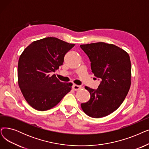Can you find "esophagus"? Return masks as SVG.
I'll list each match as a JSON object with an SVG mask.
<instances>
[{
    "mask_svg": "<svg viewBox=\"0 0 149 149\" xmlns=\"http://www.w3.org/2000/svg\"><path fill=\"white\" fill-rule=\"evenodd\" d=\"M81 88V86L77 85H75V84H74L73 86H72V89H73L74 90H75V91L80 89Z\"/></svg>",
    "mask_w": 149,
    "mask_h": 149,
    "instance_id": "1",
    "label": "esophagus"
}]
</instances>
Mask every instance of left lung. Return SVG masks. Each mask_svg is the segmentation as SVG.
<instances>
[{
  "instance_id": "left-lung-1",
  "label": "left lung",
  "mask_w": 149,
  "mask_h": 149,
  "mask_svg": "<svg viewBox=\"0 0 149 149\" xmlns=\"http://www.w3.org/2000/svg\"><path fill=\"white\" fill-rule=\"evenodd\" d=\"M80 47L89 58L92 72L101 79L97 89L85 86L91 97L81 107L90 117H105L120 107L130 89V56L120 47L103 42L83 44Z\"/></svg>"
}]
</instances>
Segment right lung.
Returning a JSON list of instances; mask_svg holds the SVG:
<instances>
[{"instance_id": "right-lung-1", "label": "right lung", "mask_w": 149, "mask_h": 149, "mask_svg": "<svg viewBox=\"0 0 149 149\" xmlns=\"http://www.w3.org/2000/svg\"><path fill=\"white\" fill-rule=\"evenodd\" d=\"M74 46L56 38H45L31 42L19 57V86L36 110L53 108L71 90L72 83L61 82L52 74L62 65L64 55Z\"/></svg>"}]
</instances>
